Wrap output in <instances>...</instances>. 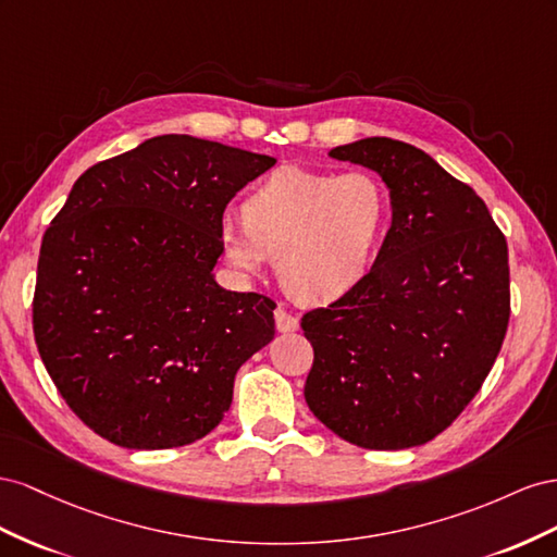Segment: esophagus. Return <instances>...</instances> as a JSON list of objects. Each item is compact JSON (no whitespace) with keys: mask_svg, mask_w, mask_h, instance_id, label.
<instances>
[{"mask_svg":"<svg viewBox=\"0 0 557 557\" xmlns=\"http://www.w3.org/2000/svg\"><path fill=\"white\" fill-rule=\"evenodd\" d=\"M275 326L280 333H289V331H296L298 329V320L296 317L287 310V308H277L275 310Z\"/></svg>","mask_w":557,"mask_h":557,"instance_id":"1","label":"esophagus"}]
</instances>
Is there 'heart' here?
Returning <instances> with one entry per match:
<instances>
[{
  "instance_id": "1",
  "label": "heart",
  "mask_w": 557,
  "mask_h": 557,
  "mask_svg": "<svg viewBox=\"0 0 557 557\" xmlns=\"http://www.w3.org/2000/svg\"><path fill=\"white\" fill-rule=\"evenodd\" d=\"M389 216V194L377 174H343L287 165L243 202V221L224 219L219 249L243 275L277 257V275L304 304H331L369 273Z\"/></svg>"
}]
</instances>
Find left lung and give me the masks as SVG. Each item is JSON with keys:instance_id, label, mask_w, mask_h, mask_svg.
I'll use <instances>...</instances> for the list:
<instances>
[{"instance_id": "1", "label": "left lung", "mask_w": 557, "mask_h": 557, "mask_svg": "<svg viewBox=\"0 0 557 557\" xmlns=\"http://www.w3.org/2000/svg\"><path fill=\"white\" fill-rule=\"evenodd\" d=\"M375 170L392 226L352 292L304 314L306 401L369 450L438 436L479 394L511 314L508 247L487 205L422 149L367 137L329 151Z\"/></svg>"}]
</instances>
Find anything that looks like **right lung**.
I'll return each mask as SVG.
<instances>
[{"instance_id":"add662e5","label":"right lung","mask_w":557,"mask_h":557,"mask_svg":"<svg viewBox=\"0 0 557 557\" xmlns=\"http://www.w3.org/2000/svg\"><path fill=\"white\" fill-rule=\"evenodd\" d=\"M275 158L151 137L88 168L46 228L32 326L62 399L133 450L210 434L237 369L275 336V300L219 287L226 205Z\"/></svg>"}]
</instances>
